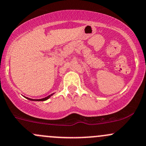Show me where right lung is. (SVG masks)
Returning <instances> with one entry per match:
<instances>
[{"mask_svg":"<svg viewBox=\"0 0 146 146\" xmlns=\"http://www.w3.org/2000/svg\"><path fill=\"white\" fill-rule=\"evenodd\" d=\"M52 94H51V95H49L48 96H47V97H45V98H43V99H29V98H27V99H29V100H31V101H45V100H47V99H48L50 97V96H52Z\"/></svg>","mask_w":146,"mask_h":146,"instance_id":"right-lung-1","label":"right lung"}]
</instances>
